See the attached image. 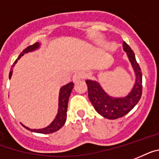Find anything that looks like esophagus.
Returning a JSON list of instances; mask_svg holds the SVG:
<instances>
[{
	"instance_id": "34e87169",
	"label": "esophagus",
	"mask_w": 159,
	"mask_h": 159,
	"mask_svg": "<svg viewBox=\"0 0 159 159\" xmlns=\"http://www.w3.org/2000/svg\"><path fill=\"white\" fill-rule=\"evenodd\" d=\"M83 78V73L82 72H76L73 76V81L74 83H77Z\"/></svg>"
}]
</instances>
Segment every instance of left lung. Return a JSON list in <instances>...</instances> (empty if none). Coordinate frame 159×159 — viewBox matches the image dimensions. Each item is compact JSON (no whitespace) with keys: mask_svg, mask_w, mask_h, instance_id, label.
Masks as SVG:
<instances>
[{"mask_svg":"<svg viewBox=\"0 0 159 159\" xmlns=\"http://www.w3.org/2000/svg\"><path fill=\"white\" fill-rule=\"evenodd\" d=\"M123 49L127 54L136 76L134 86L127 95L112 97L104 91L98 82L91 79L86 81L88 96L92 105L98 114L109 120H116L128 114L139 102L142 93V74L135 54L125 42L123 43Z\"/></svg>","mask_w":159,"mask_h":159,"instance_id":"obj_1","label":"left lung"}]
</instances>
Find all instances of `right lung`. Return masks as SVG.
Wrapping results in <instances>:
<instances>
[{
    "mask_svg": "<svg viewBox=\"0 0 159 159\" xmlns=\"http://www.w3.org/2000/svg\"><path fill=\"white\" fill-rule=\"evenodd\" d=\"M39 47H40V43H34L33 45H30V46L27 47L26 49H24L22 52V53L19 55V57H18V59L15 61V62L14 63L13 66H14V65L18 62V60H19L24 54L30 52H34V51L39 48ZM12 74H13V70H11V71L9 72V79L11 78ZM73 88V82H70V83H68L67 85L62 86V87L60 89L59 100H58V101H59V102H58V112H57V116L55 117L54 120L48 126H47V127L43 128V129H31L23 125H22V126L31 132L38 133H43V134H48V133H54V132L58 131L61 127H63V125H65V121H66L68 102H69V96H70V94H71Z\"/></svg>",
    "mask_w": 159,
    "mask_h": 159,
    "instance_id": "1",
    "label": "right lung"
}]
</instances>
